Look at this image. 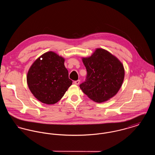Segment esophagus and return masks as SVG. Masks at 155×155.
<instances>
[{
    "label": "esophagus",
    "mask_w": 155,
    "mask_h": 155,
    "mask_svg": "<svg viewBox=\"0 0 155 155\" xmlns=\"http://www.w3.org/2000/svg\"><path fill=\"white\" fill-rule=\"evenodd\" d=\"M80 80H77V81H74V84H75V85H78V84H80Z\"/></svg>",
    "instance_id": "1"
}]
</instances>
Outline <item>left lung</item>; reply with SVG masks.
I'll use <instances>...</instances> for the list:
<instances>
[{"label": "left lung", "mask_w": 155, "mask_h": 155, "mask_svg": "<svg viewBox=\"0 0 155 155\" xmlns=\"http://www.w3.org/2000/svg\"><path fill=\"white\" fill-rule=\"evenodd\" d=\"M87 71L86 81L80 87L93 101L104 102L115 96L122 86L125 71L115 56L102 48H97L91 56L82 58Z\"/></svg>", "instance_id": "1"}]
</instances>
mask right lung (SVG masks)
I'll return each instance as SVG.
<instances>
[{"instance_id": "1", "label": "right lung", "mask_w": 155, "mask_h": 155, "mask_svg": "<svg viewBox=\"0 0 155 155\" xmlns=\"http://www.w3.org/2000/svg\"><path fill=\"white\" fill-rule=\"evenodd\" d=\"M64 61L62 56L49 51L39 56L30 67L27 84L32 95L41 102L57 103L71 85L73 81L68 78Z\"/></svg>"}]
</instances>
